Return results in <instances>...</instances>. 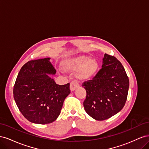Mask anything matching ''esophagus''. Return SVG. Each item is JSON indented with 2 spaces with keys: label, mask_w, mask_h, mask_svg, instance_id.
<instances>
[{
  "label": "esophagus",
  "mask_w": 149,
  "mask_h": 149,
  "mask_svg": "<svg viewBox=\"0 0 149 149\" xmlns=\"http://www.w3.org/2000/svg\"><path fill=\"white\" fill-rule=\"evenodd\" d=\"M79 83L76 80L72 81L70 83V89L71 91H73L74 90H75L76 88H78L79 87Z\"/></svg>",
  "instance_id": "esophagus-1"
}]
</instances>
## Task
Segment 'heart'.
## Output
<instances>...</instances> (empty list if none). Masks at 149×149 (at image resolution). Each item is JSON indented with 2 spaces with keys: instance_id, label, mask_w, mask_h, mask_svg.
<instances>
[{
  "instance_id": "heart-1",
  "label": "heart",
  "mask_w": 149,
  "mask_h": 149,
  "mask_svg": "<svg viewBox=\"0 0 149 149\" xmlns=\"http://www.w3.org/2000/svg\"><path fill=\"white\" fill-rule=\"evenodd\" d=\"M99 64L96 60L88 56H81L69 60L66 64V68L72 71H78L79 78L82 79L92 78L97 73Z\"/></svg>"
}]
</instances>
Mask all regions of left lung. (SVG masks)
I'll list each match as a JSON object with an SVG mask.
<instances>
[{
    "label": "left lung",
    "instance_id": "8db88e82",
    "mask_svg": "<svg viewBox=\"0 0 149 149\" xmlns=\"http://www.w3.org/2000/svg\"><path fill=\"white\" fill-rule=\"evenodd\" d=\"M82 86L86 91L83 102L85 111L97 120L114 116L124 107L127 100L129 80L121 63L105 54L102 68Z\"/></svg>",
    "mask_w": 149,
    "mask_h": 149
}]
</instances>
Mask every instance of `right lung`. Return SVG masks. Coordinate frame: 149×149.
Instances as JSON below:
<instances>
[{"label":"right lung","mask_w":149,"mask_h":149,"mask_svg":"<svg viewBox=\"0 0 149 149\" xmlns=\"http://www.w3.org/2000/svg\"><path fill=\"white\" fill-rule=\"evenodd\" d=\"M50 58L31 60L22 67L13 86V97L20 111L31 123H52L59 116L70 83L57 84L49 74L56 70Z\"/></svg>","instance_id":"right-lung-1"}]
</instances>
